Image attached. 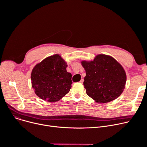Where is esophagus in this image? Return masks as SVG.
<instances>
[{"label":"esophagus","mask_w":147,"mask_h":147,"mask_svg":"<svg viewBox=\"0 0 147 147\" xmlns=\"http://www.w3.org/2000/svg\"><path fill=\"white\" fill-rule=\"evenodd\" d=\"M80 82L82 84V83L84 82V79H81V81H80Z\"/></svg>","instance_id":"1"}]
</instances>
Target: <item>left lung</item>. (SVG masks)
Wrapping results in <instances>:
<instances>
[{
  "mask_svg": "<svg viewBox=\"0 0 147 147\" xmlns=\"http://www.w3.org/2000/svg\"><path fill=\"white\" fill-rule=\"evenodd\" d=\"M86 76L84 85L87 95L97 102L105 103L119 97L125 88L126 75L116 60L105 55L93 61H82Z\"/></svg>",
  "mask_w": 147,
  "mask_h": 147,
  "instance_id": "1",
  "label": "left lung"
}]
</instances>
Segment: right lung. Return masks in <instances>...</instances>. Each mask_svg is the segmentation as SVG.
<instances>
[{
  "label": "right lung",
  "instance_id": "1",
  "mask_svg": "<svg viewBox=\"0 0 147 147\" xmlns=\"http://www.w3.org/2000/svg\"><path fill=\"white\" fill-rule=\"evenodd\" d=\"M66 67V63L59 55L47 57L34 67L31 79L37 96L43 100L55 102L67 94L72 81Z\"/></svg>",
  "mask_w": 147,
  "mask_h": 147
}]
</instances>
